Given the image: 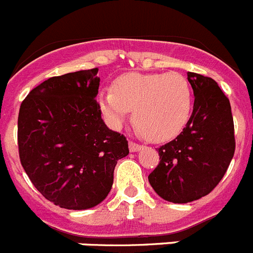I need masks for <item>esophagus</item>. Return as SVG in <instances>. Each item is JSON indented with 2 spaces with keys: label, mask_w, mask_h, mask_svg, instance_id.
<instances>
[{
  "label": "esophagus",
  "mask_w": 253,
  "mask_h": 253,
  "mask_svg": "<svg viewBox=\"0 0 253 253\" xmlns=\"http://www.w3.org/2000/svg\"><path fill=\"white\" fill-rule=\"evenodd\" d=\"M142 149V146L140 144H138V143L135 142H129V151L130 152H138Z\"/></svg>",
  "instance_id": "esophagus-1"
}]
</instances>
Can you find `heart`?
I'll list each match as a JSON object with an SVG mask.
<instances>
[{
	"label": "heart",
	"mask_w": 253,
	"mask_h": 253,
	"mask_svg": "<svg viewBox=\"0 0 253 253\" xmlns=\"http://www.w3.org/2000/svg\"><path fill=\"white\" fill-rule=\"evenodd\" d=\"M100 110L114 128H119L134 110L138 130L149 140L175 138L185 128L193 109L191 87L178 73L130 72L115 80L113 90L97 95Z\"/></svg>",
	"instance_id": "obj_1"
}]
</instances>
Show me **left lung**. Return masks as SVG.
Here are the masks:
<instances>
[{
	"mask_svg": "<svg viewBox=\"0 0 253 253\" xmlns=\"http://www.w3.org/2000/svg\"><path fill=\"white\" fill-rule=\"evenodd\" d=\"M194 91L193 114L180 135L158 148L160 163L148 176L162 199L194 202L219 184L234 154L231 104L213 78L187 72Z\"/></svg>",
	"mask_w": 253,
	"mask_h": 253,
	"instance_id": "8db88e82",
	"label": "left lung"
}]
</instances>
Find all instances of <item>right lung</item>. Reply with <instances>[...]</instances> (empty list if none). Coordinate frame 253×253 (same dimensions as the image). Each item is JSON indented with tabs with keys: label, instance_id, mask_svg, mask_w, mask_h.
Returning <instances> with one entry per match:
<instances>
[{
	"label": "right lung",
	"instance_id": "right-lung-1",
	"mask_svg": "<svg viewBox=\"0 0 253 253\" xmlns=\"http://www.w3.org/2000/svg\"><path fill=\"white\" fill-rule=\"evenodd\" d=\"M99 68L51 77L20 106L21 165L37 190L64 209L96 207L110 193L128 140L106 126L96 101Z\"/></svg>",
	"mask_w": 253,
	"mask_h": 253
}]
</instances>
